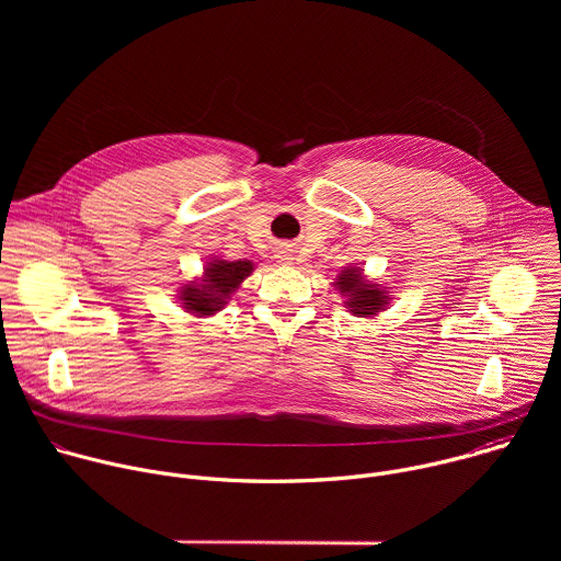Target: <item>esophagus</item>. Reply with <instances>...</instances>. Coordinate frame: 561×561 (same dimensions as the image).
<instances>
[{"instance_id":"obj_1","label":"esophagus","mask_w":561,"mask_h":561,"mask_svg":"<svg viewBox=\"0 0 561 561\" xmlns=\"http://www.w3.org/2000/svg\"><path fill=\"white\" fill-rule=\"evenodd\" d=\"M277 260H279L284 266H288V264H293L295 255H293V251H290L288 247H282V249L277 251Z\"/></svg>"}]
</instances>
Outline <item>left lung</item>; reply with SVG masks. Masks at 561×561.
Masks as SVG:
<instances>
[{"instance_id": "8db88e82", "label": "left lung", "mask_w": 561, "mask_h": 561, "mask_svg": "<svg viewBox=\"0 0 561 561\" xmlns=\"http://www.w3.org/2000/svg\"><path fill=\"white\" fill-rule=\"evenodd\" d=\"M335 286L346 297V308H351V312L357 317L377 314L390 299L383 288L366 282L359 268L342 271Z\"/></svg>"}]
</instances>
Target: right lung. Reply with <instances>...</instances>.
Segmentation results:
<instances>
[{
    "mask_svg": "<svg viewBox=\"0 0 561 561\" xmlns=\"http://www.w3.org/2000/svg\"><path fill=\"white\" fill-rule=\"evenodd\" d=\"M253 273V262H226L213 260L204 268L199 284H186L180 293L184 308L193 314H213L224 308L226 299Z\"/></svg>",
    "mask_w": 561,
    "mask_h": 561,
    "instance_id": "1",
    "label": "right lung"
}]
</instances>
